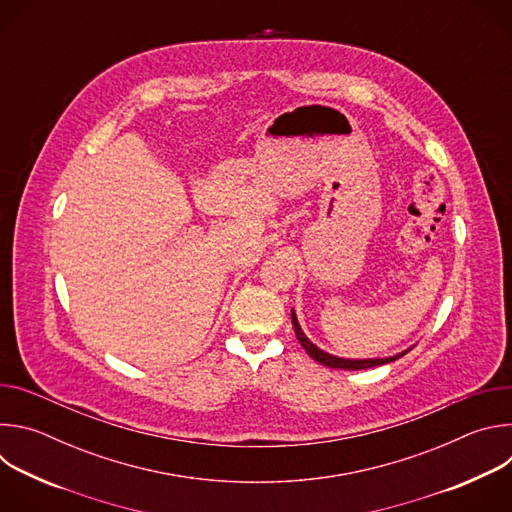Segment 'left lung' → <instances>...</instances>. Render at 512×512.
I'll use <instances>...</instances> for the list:
<instances>
[{
	"label": "left lung",
	"instance_id": "left-lung-1",
	"mask_svg": "<svg viewBox=\"0 0 512 512\" xmlns=\"http://www.w3.org/2000/svg\"><path fill=\"white\" fill-rule=\"evenodd\" d=\"M291 324H294V330H296V338L300 340V344L304 346V350L320 364H324V367H330V369H344V371H360V369H371V367H379V364H387V362H393L397 358H401L403 354H407L411 348L395 354V356H387V358H367V360H350V358H338V356H332L328 352H324L322 348H318L316 344H312V340L304 334L298 318H296V312L291 310Z\"/></svg>",
	"mask_w": 512,
	"mask_h": 512
}]
</instances>
